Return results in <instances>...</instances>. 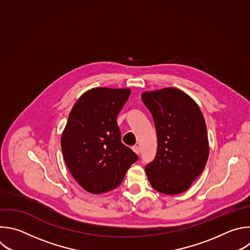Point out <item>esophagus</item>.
<instances>
[{
	"instance_id": "34e87169",
	"label": "esophagus",
	"mask_w": 250,
	"mask_h": 250,
	"mask_svg": "<svg viewBox=\"0 0 250 250\" xmlns=\"http://www.w3.org/2000/svg\"><path fill=\"white\" fill-rule=\"evenodd\" d=\"M132 150L134 151V153H136L137 155H139V153H140V148H139L138 146H136V145L133 146V147H132Z\"/></svg>"
}]
</instances>
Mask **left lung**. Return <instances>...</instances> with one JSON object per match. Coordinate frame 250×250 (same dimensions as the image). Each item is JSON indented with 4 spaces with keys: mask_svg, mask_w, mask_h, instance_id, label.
<instances>
[{
    "mask_svg": "<svg viewBox=\"0 0 250 250\" xmlns=\"http://www.w3.org/2000/svg\"><path fill=\"white\" fill-rule=\"evenodd\" d=\"M142 101L152 114L158 148L145 167L154 189L176 195L185 192L205 168L209 142L204 117L196 102L173 87L143 92Z\"/></svg>",
    "mask_w": 250,
    "mask_h": 250,
    "instance_id": "8db88e82",
    "label": "left lung"
}]
</instances>
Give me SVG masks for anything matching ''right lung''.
<instances>
[{
    "label": "right lung",
    "instance_id": "right-lung-1",
    "mask_svg": "<svg viewBox=\"0 0 250 250\" xmlns=\"http://www.w3.org/2000/svg\"><path fill=\"white\" fill-rule=\"evenodd\" d=\"M128 88L97 87L73 105L61 137L66 167L86 191L101 194L121 185L138 156L122 143L117 117Z\"/></svg>",
    "mask_w": 250,
    "mask_h": 250
}]
</instances>
